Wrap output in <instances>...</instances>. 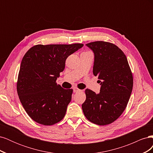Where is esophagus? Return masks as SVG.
<instances>
[{"mask_svg": "<svg viewBox=\"0 0 153 153\" xmlns=\"http://www.w3.org/2000/svg\"><path fill=\"white\" fill-rule=\"evenodd\" d=\"M82 90H80V89H78L77 87H74L73 88V92H79V91H81Z\"/></svg>", "mask_w": 153, "mask_h": 153, "instance_id": "obj_1", "label": "esophagus"}]
</instances>
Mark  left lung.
I'll return each instance as SVG.
<instances>
[{
	"label": "left lung",
	"instance_id": "left-lung-1",
	"mask_svg": "<svg viewBox=\"0 0 153 153\" xmlns=\"http://www.w3.org/2000/svg\"><path fill=\"white\" fill-rule=\"evenodd\" d=\"M86 45L94 53L93 74L100 80L101 88L99 94L85 90L82 108L89 121L104 126L114 122L126 108L132 92L133 75L126 55L117 46L102 41Z\"/></svg>",
	"mask_w": 153,
	"mask_h": 153
}]
</instances>
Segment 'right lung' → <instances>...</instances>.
Masks as SVG:
<instances>
[{"label": "right lung", "mask_w": 153, "mask_h": 153, "mask_svg": "<svg viewBox=\"0 0 153 153\" xmlns=\"http://www.w3.org/2000/svg\"><path fill=\"white\" fill-rule=\"evenodd\" d=\"M84 44L37 45L24 55L16 89L20 102L36 123L50 126L65 116L73 89H64L56 82L69 55Z\"/></svg>", "instance_id": "1"}]
</instances>
